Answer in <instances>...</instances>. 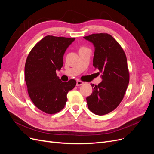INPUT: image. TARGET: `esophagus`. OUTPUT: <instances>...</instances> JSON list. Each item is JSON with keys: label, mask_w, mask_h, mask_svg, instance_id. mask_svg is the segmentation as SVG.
Masks as SVG:
<instances>
[{"label": "esophagus", "mask_w": 154, "mask_h": 154, "mask_svg": "<svg viewBox=\"0 0 154 154\" xmlns=\"http://www.w3.org/2000/svg\"><path fill=\"white\" fill-rule=\"evenodd\" d=\"M83 84V82H82V81H80V80H78L76 82V86H80L82 85Z\"/></svg>", "instance_id": "34e87169"}]
</instances>
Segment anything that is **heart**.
I'll list each match as a JSON object with an SVG mask.
<instances>
[{"label":"heart","instance_id":"1","mask_svg":"<svg viewBox=\"0 0 154 154\" xmlns=\"http://www.w3.org/2000/svg\"><path fill=\"white\" fill-rule=\"evenodd\" d=\"M83 48V47H82V48Z\"/></svg>","mask_w":154,"mask_h":154}]
</instances>
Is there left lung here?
Instances as JSON below:
<instances>
[{"label": "left lung", "instance_id": "obj_1", "mask_svg": "<svg viewBox=\"0 0 154 154\" xmlns=\"http://www.w3.org/2000/svg\"><path fill=\"white\" fill-rule=\"evenodd\" d=\"M94 45L93 66L102 73V82L92 84L87 97L88 108L96 115H104L117 108L129 83L127 60L123 48L110 35L96 33L83 37Z\"/></svg>", "mask_w": 154, "mask_h": 154}]
</instances>
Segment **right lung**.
<instances>
[{
  "mask_svg": "<svg viewBox=\"0 0 154 154\" xmlns=\"http://www.w3.org/2000/svg\"><path fill=\"white\" fill-rule=\"evenodd\" d=\"M74 40L46 36L27 56L24 69L27 92L34 105L46 114L62 110L67 101V93L76 86L75 80L63 82L56 72L62 67L63 54Z\"/></svg>",
  "mask_w": 154,
  "mask_h": 154,
  "instance_id": "right-lung-1",
  "label": "right lung"
}]
</instances>
